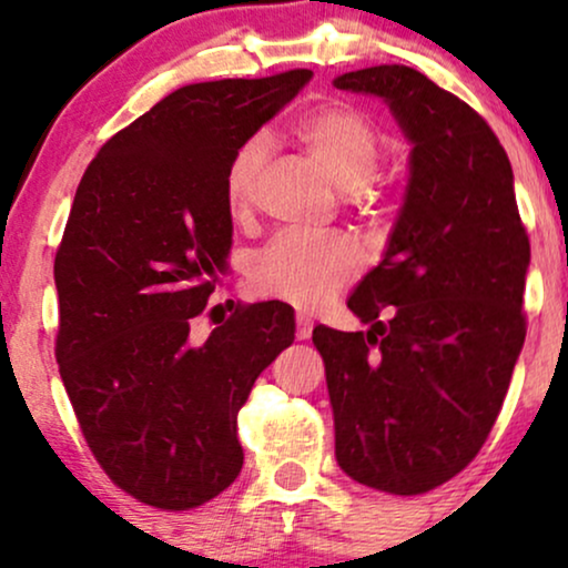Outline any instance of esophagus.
Returning <instances> with one entry per match:
<instances>
[{
  "instance_id": "esophagus-1",
  "label": "esophagus",
  "mask_w": 568,
  "mask_h": 568,
  "mask_svg": "<svg viewBox=\"0 0 568 568\" xmlns=\"http://www.w3.org/2000/svg\"><path fill=\"white\" fill-rule=\"evenodd\" d=\"M312 336V321L304 315H296V338L298 342H306Z\"/></svg>"
}]
</instances>
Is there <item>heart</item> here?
<instances>
[{
	"instance_id": "heart-1",
	"label": "heart",
	"mask_w": 568,
	"mask_h": 568,
	"mask_svg": "<svg viewBox=\"0 0 568 568\" xmlns=\"http://www.w3.org/2000/svg\"><path fill=\"white\" fill-rule=\"evenodd\" d=\"M298 146L315 160L357 207L368 211L379 202L376 173L382 165V135L374 122L344 103H325L293 128ZM266 143L245 141L234 152L224 175V197L232 219H245L256 202V189L266 168ZM361 251L342 234L302 237L277 234L247 262V280L258 296L280 298L302 310L328 302L361 272Z\"/></svg>"
}]
</instances>
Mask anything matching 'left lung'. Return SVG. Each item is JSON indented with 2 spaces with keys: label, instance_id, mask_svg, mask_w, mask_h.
<instances>
[{
  "label": "left lung",
  "instance_id": "left-lung-1",
  "mask_svg": "<svg viewBox=\"0 0 568 568\" xmlns=\"http://www.w3.org/2000/svg\"><path fill=\"white\" fill-rule=\"evenodd\" d=\"M379 95L410 149V179L379 266L347 306L368 331L317 325L336 462L357 484L414 497L480 452L526 338L531 247L513 168L488 122L422 71L336 77Z\"/></svg>",
  "mask_w": 568,
  "mask_h": 568
}]
</instances>
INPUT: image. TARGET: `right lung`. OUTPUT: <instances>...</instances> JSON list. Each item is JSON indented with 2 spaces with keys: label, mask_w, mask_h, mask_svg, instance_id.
I'll use <instances>...</instances> for the list:
<instances>
[{
  "label": "right lung",
  "mask_w": 568,
  "mask_h": 568,
  "mask_svg": "<svg viewBox=\"0 0 568 568\" xmlns=\"http://www.w3.org/2000/svg\"><path fill=\"white\" fill-rule=\"evenodd\" d=\"M310 80L293 69L173 90L77 186L55 253V361L98 465L143 505L189 510L237 478V410L293 344L283 302L237 304L205 342L192 321L232 247L230 160Z\"/></svg>",
  "instance_id": "right-lung-1"
}]
</instances>
